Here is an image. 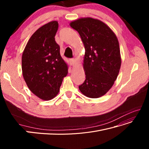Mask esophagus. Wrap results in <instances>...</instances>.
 I'll return each mask as SVG.
<instances>
[{
    "label": "esophagus",
    "mask_w": 149,
    "mask_h": 149,
    "mask_svg": "<svg viewBox=\"0 0 149 149\" xmlns=\"http://www.w3.org/2000/svg\"><path fill=\"white\" fill-rule=\"evenodd\" d=\"M70 63L71 65H74V63H75V60L74 59V58H71V59H70Z\"/></svg>",
    "instance_id": "1"
}]
</instances>
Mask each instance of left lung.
I'll return each mask as SVG.
<instances>
[{
	"mask_svg": "<svg viewBox=\"0 0 149 149\" xmlns=\"http://www.w3.org/2000/svg\"><path fill=\"white\" fill-rule=\"evenodd\" d=\"M71 27L79 33L85 48L83 68L86 79L79 86L84 96L98 98L111 88L121 65L118 40L104 22L93 18L71 22Z\"/></svg>",
	"mask_w": 149,
	"mask_h": 149,
	"instance_id": "obj_1",
	"label": "left lung"
}]
</instances>
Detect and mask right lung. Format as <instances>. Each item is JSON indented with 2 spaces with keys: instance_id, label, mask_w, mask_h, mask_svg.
<instances>
[{
  "instance_id": "right-lung-1",
  "label": "right lung",
  "mask_w": 149,
  "mask_h": 149,
  "mask_svg": "<svg viewBox=\"0 0 149 149\" xmlns=\"http://www.w3.org/2000/svg\"><path fill=\"white\" fill-rule=\"evenodd\" d=\"M57 21L43 25L31 35L22 57V74L30 91L43 100H50L59 93L68 74L67 64L60 55L55 37Z\"/></svg>"
}]
</instances>
